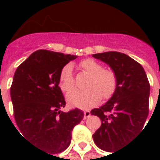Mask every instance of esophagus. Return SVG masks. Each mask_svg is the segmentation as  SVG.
Masks as SVG:
<instances>
[{"label": "esophagus", "mask_w": 160, "mask_h": 160, "mask_svg": "<svg viewBox=\"0 0 160 160\" xmlns=\"http://www.w3.org/2000/svg\"><path fill=\"white\" fill-rule=\"evenodd\" d=\"M91 117V112L89 111H84V119H87Z\"/></svg>", "instance_id": "esophagus-1"}]
</instances>
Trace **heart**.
Segmentation results:
<instances>
[{"label":"heart","instance_id":"1","mask_svg":"<svg viewBox=\"0 0 160 160\" xmlns=\"http://www.w3.org/2000/svg\"><path fill=\"white\" fill-rule=\"evenodd\" d=\"M81 69L91 74L87 87L85 90L73 89L67 94V100L71 105L87 109L94 106L100 101L103 96L104 98L111 97L114 93L118 79L114 71L104 68L103 65L96 60L87 58L80 62ZM59 86L64 92L69 91L73 86L72 67L68 64L63 68L59 78Z\"/></svg>","mask_w":160,"mask_h":160}]
</instances>
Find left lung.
Here are the masks:
<instances>
[{"instance_id": "left-lung-1", "label": "left lung", "mask_w": 160, "mask_h": 160, "mask_svg": "<svg viewBox=\"0 0 160 160\" xmlns=\"http://www.w3.org/2000/svg\"><path fill=\"white\" fill-rule=\"evenodd\" d=\"M92 56L109 65L118 79L111 98L91 111L102 122L92 135L95 144L114 153L144 126L148 116L150 85L142 66L126 54L109 51Z\"/></svg>"}]
</instances>
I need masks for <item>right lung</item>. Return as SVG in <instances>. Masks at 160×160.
Wrapping results in <instances>:
<instances>
[{"label":"right lung","mask_w":160,"mask_h":160,"mask_svg":"<svg viewBox=\"0 0 160 160\" xmlns=\"http://www.w3.org/2000/svg\"><path fill=\"white\" fill-rule=\"evenodd\" d=\"M78 56L46 49L33 52L16 69L10 95L16 124L26 140L42 151L63 152L84 113L62 111L66 102L59 87L61 71ZM17 129V128H16Z\"/></svg>","instance_id":"add662e5"}]
</instances>
